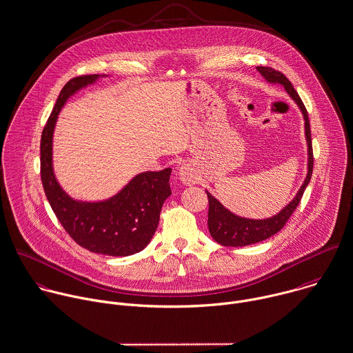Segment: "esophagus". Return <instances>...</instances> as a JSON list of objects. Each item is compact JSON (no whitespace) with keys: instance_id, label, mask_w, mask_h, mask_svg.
Here are the masks:
<instances>
[{"instance_id":"34e87169","label":"esophagus","mask_w":353,"mask_h":353,"mask_svg":"<svg viewBox=\"0 0 353 353\" xmlns=\"http://www.w3.org/2000/svg\"><path fill=\"white\" fill-rule=\"evenodd\" d=\"M179 178L186 185H193V183H196V179H197L194 172L192 171V168H189L188 165H182L179 168Z\"/></svg>"}]
</instances>
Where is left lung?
<instances>
[{
	"mask_svg": "<svg viewBox=\"0 0 353 353\" xmlns=\"http://www.w3.org/2000/svg\"><path fill=\"white\" fill-rule=\"evenodd\" d=\"M257 71L270 82V83H281L286 89L288 94L296 101L299 108L303 112L304 121H305V138L308 145V172L305 176V181L300 190L297 192L296 197L276 215L272 218L256 221V219H246L236 216L229 210H226L210 192H207L208 196V229L212 238L219 242L223 246H246L252 245L260 241H264L274 234H276L289 221L297 205L300 204V200L304 194L305 188L308 186L312 170H314V153H312V141H311V128H310V120H308V112L292 86L290 81L279 71L271 68V67H257Z\"/></svg>",
	"mask_w": 353,
	"mask_h": 353,
	"instance_id": "8db88e82",
	"label": "left lung"
}]
</instances>
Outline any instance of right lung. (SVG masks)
I'll use <instances>...</instances> for the list:
<instances>
[{"label": "right lung", "mask_w": 353, "mask_h": 353, "mask_svg": "<svg viewBox=\"0 0 353 353\" xmlns=\"http://www.w3.org/2000/svg\"><path fill=\"white\" fill-rule=\"evenodd\" d=\"M99 78L77 77L61 89L41 137V179L54 215L78 245L100 254L130 256L141 252L157 229L161 207L171 194V168L138 174L110 200L82 203L60 188L52 167V138L60 110L70 96Z\"/></svg>", "instance_id": "add662e5"}]
</instances>
